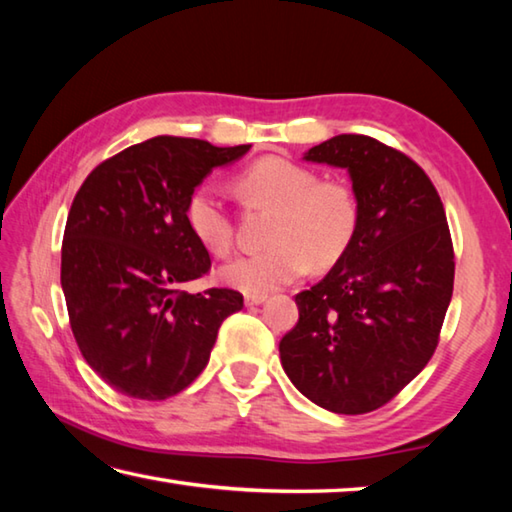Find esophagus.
I'll use <instances>...</instances> for the list:
<instances>
[{
  "label": "esophagus",
  "instance_id": "34e87169",
  "mask_svg": "<svg viewBox=\"0 0 512 512\" xmlns=\"http://www.w3.org/2000/svg\"><path fill=\"white\" fill-rule=\"evenodd\" d=\"M266 302V296H246V307H257Z\"/></svg>",
  "mask_w": 512,
  "mask_h": 512
}]
</instances>
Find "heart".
I'll return each mask as SVG.
<instances>
[{"label":"heart","mask_w":512,"mask_h":512,"mask_svg":"<svg viewBox=\"0 0 512 512\" xmlns=\"http://www.w3.org/2000/svg\"><path fill=\"white\" fill-rule=\"evenodd\" d=\"M237 192L255 205L273 207L268 244L221 266L219 277L246 296H266L293 284L311 264L329 268L348 253L359 232L361 207L343 180H318V173L282 158H262L237 176ZM185 225L207 253L225 255L232 246V219L219 187L201 185L187 196Z\"/></svg>","instance_id":"1"}]
</instances>
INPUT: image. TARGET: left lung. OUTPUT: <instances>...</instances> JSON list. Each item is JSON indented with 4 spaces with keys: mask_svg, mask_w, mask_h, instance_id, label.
I'll return each mask as SVG.
<instances>
[{
    "mask_svg": "<svg viewBox=\"0 0 512 512\" xmlns=\"http://www.w3.org/2000/svg\"><path fill=\"white\" fill-rule=\"evenodd\" d=\"M305 160L350 173L361 221L348 253L296 296L282 368L323 409L368 413L418 377L438 345L454 291L445 207L418 164L368 135H336Z\"/></svg>",
    "mask_w": 512,
    "mask_h": 512,
    "instance_id": "1",
    "label": "left lung"
}]
</instances>
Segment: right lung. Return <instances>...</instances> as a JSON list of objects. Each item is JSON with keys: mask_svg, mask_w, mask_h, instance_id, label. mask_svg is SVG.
Wrapping results in <instances>:
<instances>
[{"mask_svg": "<svg viewBox=\"0 0 512 512\" xmlns=\"http://www.w3.org/2000/svg\"><path fill=\"white\" fill-rule=\"evenodd\" d=\"M248 151L160 135L101 162L76 194L60 284L83 359L115 391L135 400L185 391L223 320L244 307L239 291L180 287L212 264L185 225L187 196Z\"/></svg>", "mask_w": 512, "mask_h": 512, "instance_id": "obj_1", "label": "right lung"}]
</instances>
